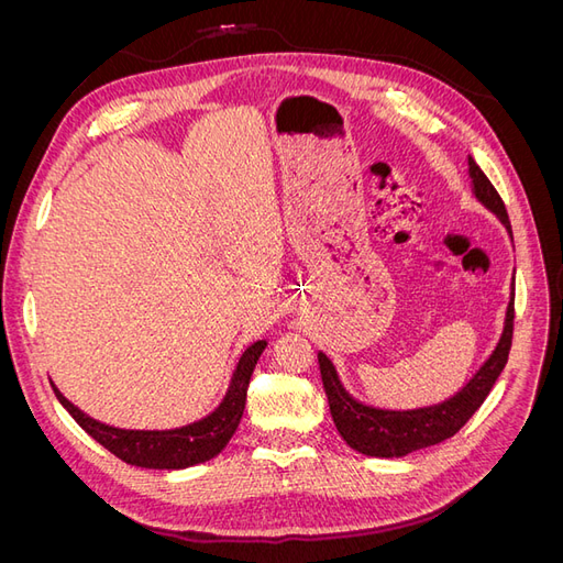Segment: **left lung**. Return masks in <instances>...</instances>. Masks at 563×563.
<instances>
[{"label":"left lung","mask_w":563,"mask_h":563,"mask_svg":"<svg viewBox=\"0 0 563 563\" xmlns=\"http://www.w3.org/2000/svg\"><path fill=\"white\" fill-rule=\"evenodd\" d=\"M467 174L474 199L482 203L486 211L496 216L503 228L512 240V228L505 211V203L496 187L490 185L486 174L472 157H467ZM512 329H515V277L509 284V302L505 310L503 331L496 347L486 356V362L472 373V378L460 387L453 397L416 406V408H385L360 401L352 397L347 387L340 380L333 362L321 350L317 352L319 371L323 389H327L331 418L340 437L354 451H360L371 457H404L413 451L428 449L441 441L453 437L463 424L474 416L476 408L484 404L490 387L496 385L498 376L507 364L509 345H512Z\"/></svg>","instance_id":"1"}]
</instances>
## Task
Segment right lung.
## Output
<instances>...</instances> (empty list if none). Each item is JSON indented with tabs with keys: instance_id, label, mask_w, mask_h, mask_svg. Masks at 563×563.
Returning <instances> with one entry per match:
<instances>
[{
	"instance_id": "1",
	"label": "right lung",
	"mask_w": 563,
	"mask_h": 563,
	"mask_svg": "<svg viewBox=\"0 0 563 563\" xmlns=\"http://www.w3.org/2000/svg\"><path fill=\"white\" fill-rule=\"evenodd\" d=\"M267 347V340H258L244 350L240 356V364L234 366L225 397L213 408L209 416L195 420L190 424L174 430H124L106 424L89 413H84L79 406L70 399H65L63 391L54 387L58 401L70 413L79 428L93 437L100 446H106L119 460H124L135 467L147 470H185L207 460L216 457L220 451L228 446V441L240 428V420L244 416L246 406V389L251 373L258 364L263 350Z\"/></svg>"
}]
</instances>
